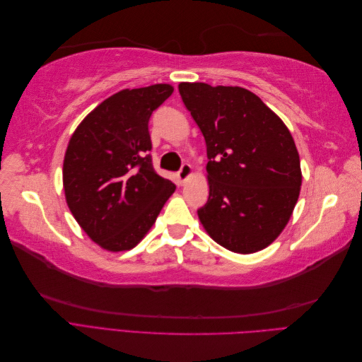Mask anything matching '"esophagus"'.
Wrapping results in <instances>:
<instances>
[{"label": "esophagus", "instance_id": "34e87169", "mask_svg": "<svg viewBox=\"0 0 362 362\" xmlns=\"http://www.w3.org/2000/svg\"><path fill=\"white\" fill-rule=\"evenodd\" d=\"M193 173V168L190 166L189 163H184L182 166H181V169H180V172H178V180L181 181V182H184L185 180H187L190 175Z\"/></svg>", "mask_w": 362, "mask_h": 362}]
</instances>
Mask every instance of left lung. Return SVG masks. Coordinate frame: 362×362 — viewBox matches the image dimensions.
Listing matches in <instances>:
<instances>
[{"label": "left lung", "instance_id": "1", "mask_svg": "<svg viewBox=\"0 0 362 362\" xmlns=\"http://www.w3.org/2000/svg\"><path fill=\"white\" fill-rule=\"evenodd\" d=\"M206 145L210 194L198 216L216 243L254 254L275 242L299 199L298 148L282 119L238 86L180 83Z\"/></svg>", "mask_w": 362, "mask_h": 362}]
</instances>
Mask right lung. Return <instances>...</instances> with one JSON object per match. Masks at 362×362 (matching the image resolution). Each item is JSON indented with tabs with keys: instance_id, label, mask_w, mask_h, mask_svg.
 Instances as JSON below:
<instances>
[{
	"instance_id": "obj_1",
	"label": "right lung",
	"mask_w": 362,
	"mask_h": 362,
	"mask_svg": "<svg viewBox=\"0 0 362 362\" xmlns=\"http://www.w3.org/2000/svg\"><path fill=\"white\" fill-rule=\"evenodd\" d=\"M170 84L124 89L76 127L63 161V189L75 221L105 250L140 243L175 184L152 168L148 122L172 95Z\"/></svg>"
}]
</instances>
